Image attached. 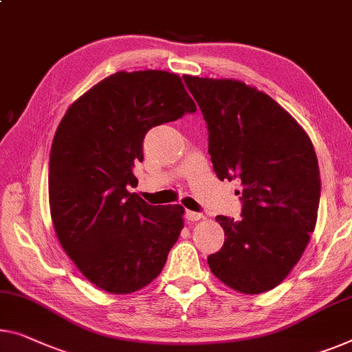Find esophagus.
Returning <instances> with one entry per match:
<instances>
[{
    "label": "esophagus",
    "instance_id": "obj_1",
    "mask_svg": "<svg viewBox=\"0 0 352 352\" xmlns=\"http://www.w3.org/2000/svg\"><path fill=\"white\" fill-rule=\"evenodd\" d=\"M185 218H186L190 223H196V221H199V219L202 218V213H197V212H191V210H186Z\"/></svg>",
    "mask_w": 352,
    "mask_h": 352
}]
</instances>
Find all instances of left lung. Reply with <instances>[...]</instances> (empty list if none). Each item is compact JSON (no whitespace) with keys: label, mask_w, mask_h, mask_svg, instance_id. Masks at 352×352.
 Returning a JSON list of instances; mask_svg holds the SVG:
<instances>
[{"label":"left lung","mask_w":352,"mask_h":352,"mask_svg":"<svg viewBox=\"0 0 352 352\" xmlns=\"http://www.w3.org/2000/svg\"><path fill=\"white\" fill-rule=\"evenodd\" d=\"M208 128L219 180H242V218L217 217L224 245L212 274L243 294L274 289L302 258L316 226L321 177L305 129L269 94L234 78L183 76Z\"/></svg>","instance_id":"left-lung-1"}]
</instances>
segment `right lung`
<instances>
[{
    "label": "right lung",
    "mask_w": 352,
    "mask_h": 352,
    "mask_svg": "<svg viewBox=\"0 0 352 352\" xmlns=\"http://www.w3.org/2000/svg\"><path fill=\"white\" fill-rule=\"evenodd\" d=\"M196 104L167 71L115 72L67 109L50 150L49 204L56 237L99 289L129 294L161 274L183 229L182 206L156 207L129 188L145 134Z\"/></svg>",
    "instance_id": "obj_1"
}]
</instances>
